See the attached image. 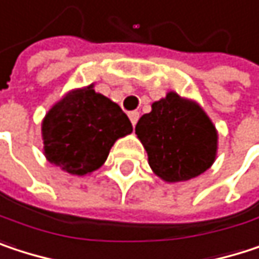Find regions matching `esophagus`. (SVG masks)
Returning <instances> with one entry per match:
<instances>
[{"mask_svg": "<svg viewBox=\"0 0 259 259\" xmlns=\"http://www.w3.org/2000/svg\"><path fill=\"white\" fill-rule=\"evenodd\" d=\"M129 118L130 121H132V124L135 126L138 123V120H139V112L138 111H132V112H129Z\"/></svg>", "mask_w": 259, "mask_h": 259, "instance_id": "1", "label": "esophagus"}]
</instances>
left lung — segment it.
<instances>
[{"instance_id":"obj_1","label":"left lung","mask_w":259,"mask_h":259,"mask_svg":"<svg viewBox=\"0 0 259 259\" xmlns=\"http://www.w3.org/2000/svg\"><path fill=\"white\" fill-rule=\"evenodd\" d=\"M135 133L153 172L168 183L198 177L216 159L214 124L196 102L174 91L151 105V112L139 118Z\"/></svg>"}]
</instances>
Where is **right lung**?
<instances>
[{
    "mask_svg": "<svg viewBox=\"0 0 259 259\" xmlns=\"http://www.w3.org/2000/svg\"><path fill=\"white\" fill-rule=\"evenodd\" d=\"M123 109L94 91V85L69 91L41 123L46 159L73 176L99 169L117 139L132 133Z\"/></svg>",
    "mask_w": 259,
    "mask_h": 259,
    "instance_id": "right-lung-1",
    "label": "right lung"
}]
</instances>
